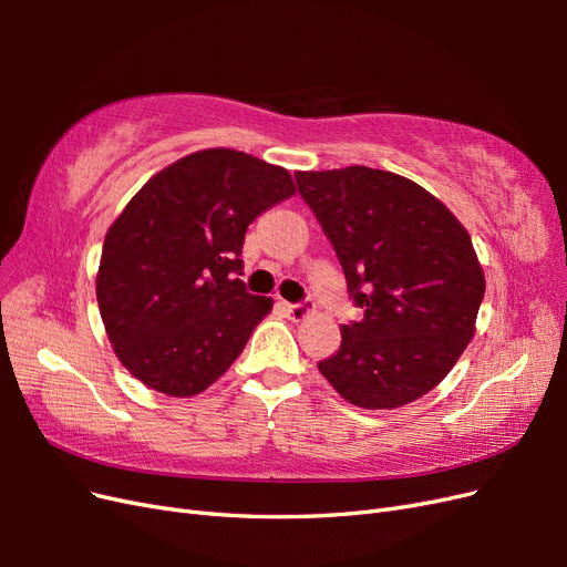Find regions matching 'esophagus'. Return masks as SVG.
I'll use <instances>...</instances> for the list:
<instances>
[{
    "label": "esophagus",
    "instance_id": "1",
    "mask_svg": "<svg viewBox=\"0 0 567 567\" xmlns=\"http://www.w3.org/2000/svg\"><path fill=\"white\" fill-rule=\"evenodd\" d=\"M284 310H286L290 321H302V319H307L310 315H315V305L312 302H300V305L284 302Z\"/></svg>",
    "mask_w": 567,
    "mask_h": 567
}]
</instances>
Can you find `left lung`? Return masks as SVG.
<instances>
[{
	"mask_svg": "<svg viewBox=\"0 0 567 567\" xmlns=\"http://www.w3.org/2000/svg\"><path fill=\"white\" fill-rule=\"evenodd\" d=\"M364 317L319 371L342 400L398 409L431 392L475 333L485 274L447 205L385 169L296 173Z\"/></svg>",
	"mask_w": 567,
	"mask_h": 567,
	"instance_id": "left-lung-1",
	"label": "left lung"
}]
</instances>
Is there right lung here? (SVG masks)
Listing matches in <instances>:
<instances>
[{
	"label": "right lung",
	"instance_id": "right-lung-1",
	"mask_svg": "<svg viewBox=\"0 0 567 567\" xmlns=\"http://www.w3.org/2000/svg\"><path fill=\"white\" fill-rule=\"evenodd\" d=\"M293 194L288 169L244 151L205 148L132 196L106 234L96 300L136 381L194 398L234 364L274 305L238 279L246 229Z\"/></svg>",
	"mask_w": 567,
	"mask_h": 567
}]
</instances>
